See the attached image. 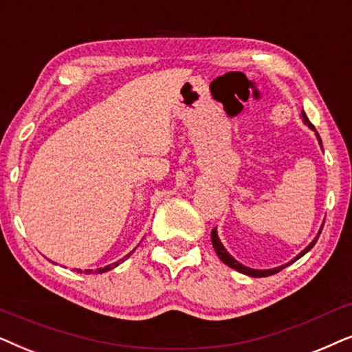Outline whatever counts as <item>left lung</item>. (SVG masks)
Wrapping results in <instances>:
<instances>
[{
	"label": "left lung",
	"instance_id": "obj_1",
	"mask_svg": "<svg viewBox=\"0 0 352 352\" xmlns=\"http://www.w3.org/2000/svg\"><path fill=\"white\" fill-rule=\"evenodd\" d=\"M301 119H302V122L304 124L307 125L309 129L311 130H314V132H316V137H317V140H318V144H320V148H322V140H320V137H318V133H317V130H316V127H314V125L311 124V122H309V119H307V116H306V112L304 111H301ZM322 227H323V223H322ZM322 227H320V230H318V233H317V236L314 238V240L309 243V245L304 248V250L299 252V254L296 256V257H293L292 261L289 262H287V264H283V265H278V267H274V269H251V267H246V265H243L241 262H238L235 257H233L230 252H228L227 250H225V246L222 245V241H220V238H219V235H217V228H214L212 230V233H210V241H212V246H214V250H215V252H217V256H219V259L223 262L225 265H228V267H232V269H235L236 272H241V274H245V275H250V277H269V275H274V274H277V272H280V270H283L285 267H288L289 264H293L294 261H298L299 257H302L304 254H306V252H309L314 248V245H316L317 243V240H318V235H320V232H322Z\"/></svg>",
	"mask_w": 352,
	"mask_h": 352
}]
</instances>
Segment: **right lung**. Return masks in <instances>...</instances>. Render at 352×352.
<instances>
[{"label":"right lung","instance_id":"add662e5","mask_svg":"<svg viewBox=\"0 0 352 352\" xmlns=\"http://www.w3.org/2000/svg\"><path fill=\"white\" fill-rule=\"evenodd\" d=\"M133 251H135V250H133ZM133 251H130L127 256H124V257H122V259H119V261L114 262V264H111V265L100 267V269H96V270H93V269H87V270H85V274H88V275H90V274H104V272H107V270H112V269H116V267L119 265V264H122V262H124L125 259H129V257L133 254ZM75 270H77L78 274H82V270H80V269H75Z\"/></svg>","mask_w":352,"mask_h":352}]
</instances>
